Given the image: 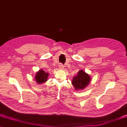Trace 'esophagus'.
Segmentation results:
<instances>
[{"instance_id":"1","label":"esophagus","mask_w":127,"mask_h":127,"mask_svg":"<svg viewBox=\"0 0 127 127\" xmlns=\"http://www.w3.org/2000/svg\"><path fill=\"white\" fill-rule=\"evenodd\" d=\"M59 66H60V69H63V67H64V65H63V64H60Z\"/></svg>"}]
</instances>
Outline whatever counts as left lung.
I'll return each mask as SVG.
<instances>
[{"label": "left lung", "mask_w": 127, "mask_h": 127, "mask_svg": "<svg viewBox=\"0 0 127 127\" xmlns=\"http://www.w3.org/2000/svg\"><path fill=\"white\" fill-rule=\"evenodd\" d=\"M91 81V77L83 70H79L76 76L73 77L72 84L76 90L84 89L89 85Z\"/></svg>", "instance_id": "8db88e82"}]
</instances>
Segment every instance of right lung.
<instances>
[{
  "label": "right lung",
  "mask_w": 127,
  "mask_h": 127,
  "mask_svg": "<svg viewBox=\"0 0 127 127\" xmlns=\"http://www.w3.org/2000/svg\"><path fill=\"white\" fill-rule=\"evenodd\" d=\"M49 73H46L43 70H40L35 74V80L38 84L46 82L47 81Z\"/></svg>",
  "instance_id": "1"
}]
</instances>
